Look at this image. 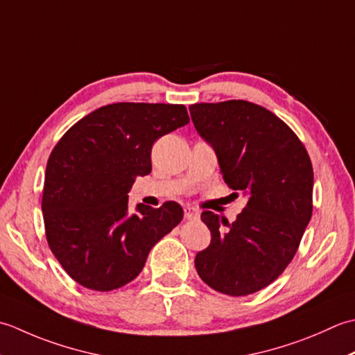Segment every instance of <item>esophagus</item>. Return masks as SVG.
I'll list each match as a JSON object with an SVG mask.
<instances>
[{
	"mask_svg": "<svg viewBox=\"0 0 355 355\" xmlns=\"http://www.w3.org/2000/svg\"><path fill=\"white\" fill-rule=\"evenodd\" d=\"M184 214H185V219H196V218H199V211L196 208H193V207H185L184 208Z\"/></svg>",
	"mask_w": 355,
	"mask_h": 355,
	"instance_id": "34e87169",
	"label": "esophagus"
}]
</instances>
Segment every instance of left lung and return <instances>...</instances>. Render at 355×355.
I'll return each mask as SVG.
<instances>
[{
	"mask_svg": "<svg viewBox=\"0 0 355 355\" xmlns=\"http://www.w3.org/2000/svg\"><path fill=\"white\" fill-rule=\"evenodd\" d=\"M188 108L225 184L248 199L233 223L202 213L211 242L194 265L216 291L252 294L276 280L299 248L313 214L311 159L293 130L265 107L234 99Z\"/></svg>",
	"mask_w": 355,
	"mask_h": 355,
	"instance_id": "left-lung-1",
	"label": "left lung"
}]
</instances>
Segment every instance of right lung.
Segmentation results:
<instances>
[{
    "instance_id": "add662e5",
    "label": "right lung",
    "mask_w": 355,
    "mask_h": 355,
    "mask_svg": "<svg viewBox=\"0 0 355 355\" xmlns=\"http://www.w3.org/2000/svg\"><path fill=\"white\" fill-rule=\"evenodd\" d=\"M188 122L185 105L118 103L87 114L56 144L42 191L46 237L79 285L95 291L127 285L182 220L176 202L130 211L128 191L151 171L153 142Z\"/></svg>"
}]
</instances>
